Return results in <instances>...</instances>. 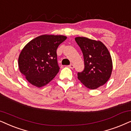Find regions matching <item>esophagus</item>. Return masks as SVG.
I'll return each instance as SVG.
<instances>
[{
	"label": "esophagus",
	"mask_w": 131,
	"mask_h": 131,
	"mask_svg": "<svg viewBox=\"0 0 131 131\" xmlns=\"http://www.w3.org/2000/svg\"><path fill=\"white\" fill-rule=\"evenodd\" d=\"M68 67L70 68L71 69H73L74 68V65L73 64H69V65L68 66Z\"/></svg>",
	"instance_id": "34e87169"
}]
</instances>
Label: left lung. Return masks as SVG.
<instances>
[{
	"label": "left lung",
	"instance_id": "8db88e82",
	"mask_svg": "<svg viewBox=\"0 0 131 131\" xmlns=\"http://www.w3.org/2000/svg\"><path fill=\"white\" fill-rule=\"evenodd\" d=\"M83 54L84 68L78 72V79L90 89L103 86L110 77L112 59L108 50L101 41L85 37L75 38Z\"/></svg>",
	"mask_w": 131,
	"mask_h": 131
}]
</instances>
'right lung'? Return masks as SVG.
I'll return each mask as SVG.
<instances>
[{
	"mask_svg": "<svg viewBox=\"0 0 131 131\" xmlns=\"http://www.w3.org/2000/svg\"><path fill=\"white\" fill-rule=\"evenodd\" d=\"M66 39L63 35H41L24 47L19 56L18 67L29 83L41 88L55 77L60 69L56 50Z\"/></svg>",
	"mask_w": 131,
	"mask_h": 131,
	"instance_id": "obj_1",
	"label": "right lung"
}]
</instances>
